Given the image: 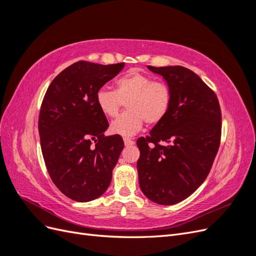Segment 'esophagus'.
<instances>
[{
	"mask_svg": "<svg viewBox=\"0 0 256 256\" xmlns=\"http://www.w3.org/2000/svg\"><path fill=\"white\" fill-rule=\"evenodd\" d=\"M124 143H125L126 146H132L134 144V141H132L129 138H124Z\"/></svg>",
	"mask_w": 256,
	"mask_h": 256,
	"instance_id": "1",
	"label": "esophagus"
}]
</instances>
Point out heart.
Wrapping results in <instances>:
<instances>
[{
	"mask_svg": "<svg viewBox=\"0 0 256 256\" xmlns=\"http://www.w3.org/2000/svg\"><path fill=\"white\" fill-rule=\"evenodd\" d=\"M127 111L112 122L111 131L131 136L140 131L146 122L156 125L164 120L172 104V92L164 82L131 70L115 81V90L102 88L96 92V104L108 118H115L124 102Z\"/></svg>",
	"mask_w": 256,
	"mask_h": 256,
	"instance_id": "obj_1",
	"label": "heart"
}]
</instances>
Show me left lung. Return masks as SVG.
I'll return each instance as SVG.
<instances>
[{
  "instance_id": "1",
  "label": "left lung",
  "mask_w": 256,
  "mask_h": 256,
  "mask_svg": "<svg viewBox=\"0 0 256 256\" xmlns=\"http://www.w3.org/2000/svg\"><path fill=\"white\" fill-rule=\"evenodd\" d=\"M172 92L166 118L140 138L138 184L144 196L160 205L190 196L210 172L221 138L218 98L200 76L182 66L154 67Z\"/></svg>"
}]
</instances>
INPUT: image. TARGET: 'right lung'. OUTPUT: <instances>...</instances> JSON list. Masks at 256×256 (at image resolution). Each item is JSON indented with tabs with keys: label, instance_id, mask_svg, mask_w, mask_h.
Masks as SVG:
<instances>
[{
	"label": "right lung",
	"instance_id": "obj_1",
	"mask_svg": "<svg viewBox=\"0 0 256 256\" xmlns=\"http://www.w3.org/2000/svg\"><path fill=\"white\" fill-rule=\"evenodd\" d=\"M124 66L76 62L54 78L44 97L38 131L44 164L58 190L76 202L104 194L124 148L120 136H104L109 122L96 104L97 90Z\"/></svg>",
	"mask_w": 256,
	"mask_h": 256
}]
</instances>
